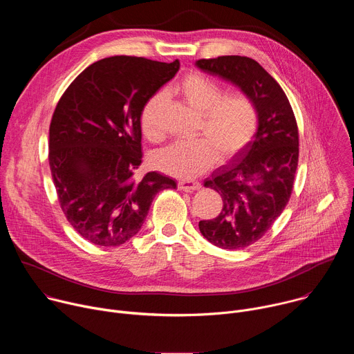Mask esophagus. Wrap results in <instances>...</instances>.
<instances>
[{
    "instance_id": "1",
    "label": "esophagus",
    "mask_w": 354,
    "mask_h": 354,
    "mask_svg": "<svg viewBox=\"0 0 354 354\" xmlns=\"http://www.w3.org/2000/svg\"><path fill=\"white\" fill-rule=\"evenodd\" d=\"M178 187H179V190L194 192V190H198L201 187V185L198 182H194V180H180L178 183Z\"/></svg>"
}]
</instances>
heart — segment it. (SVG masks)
<instances>
[{"instance_id": "1", "label": "heart", "mask_w": 354, "mask_h": 354, "mask_svg": "<svg viewBox=\"0 0 354 354\" xmlns=\"http://www.w3.org/2000/svg\"><path fill=\"white\" fill-rule=\"evenodd\" d=\"M185 102L200 115L198 133L205 137L180 140L158 151L153 164L175 178L192 179L210 169L217 160H230L250 141L258 127V112L245 95L223 96L221 86L200 73L185 75L174 88ZM164 93L151 96L141 109L142 134L151 141L164 136L158 116Z\"/></svg>"}]
</instances>
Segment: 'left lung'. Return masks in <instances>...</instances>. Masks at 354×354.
<instances>
[{
    "mask_svg": "<svg viewBox=\"0 0 354 354\" xmlns=\"http://www.w3.org/2000/svg\"><path fill=\"white\" fill-rule=\"evenodd\" d=\"M194 66L239 88L258 112L254 137L203 183L223 197L221 213L198 223L213 245L242 249L261 239L288 203L298 164L295 118L286 93L258 62L221 56Z\"/></svg>",
    "mask_w": 354,
    "mask_h": 354,
    "instance_id": "left-lung-1",
    "label": "left lung"
}]
</instances>
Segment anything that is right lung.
<instances>
[{
    "label": "right lung",
    "instance_id": "obj_1",
    "mask_svg": "<svg viewBox=\"0 0 354 354\" xmlns=\"http://www.w3.org/2000/svg\"><path fill=\"white\" fill-rule=\"evenodd\" d=\"M179 62L115 56L86 67L67 88L48 133V164L73 228L99 246L133 238L156 194L176 189L160 172L141 180V109L175 77Z\"/></svg>",
    "mask_w": 354,
    "mask_h": 354
}]
</instances>
